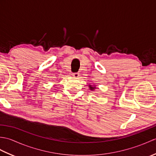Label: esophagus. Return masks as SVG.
I'll use <instances>...</instances> for the list:
<instances>
[{
	"instance_id": "obj_1",
	"label": "esophagus",
	"mask_w": 156,
	"mask_h": 156,
	"mask_svg": "<svg viewBox=\"0 0 156 156\" xmlns=\"http://www.w3.org/2000/svg\"><path fill=\"white\" fill-rule=\"evenodd\" d=\"M72 76H74V77H75V78H78V77H79V73H78V72H76V73H73L72 74Z\"/></svg>"
}]
</instances>
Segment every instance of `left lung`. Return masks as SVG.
Here are the masks:
<instances>
[{"instance_id": "8db88e82", "label": "left lung", "mask_w": 156, "mask_h": 156, "mask_svg": "<svg viewBox=\"0 0 156 156\" xmlns=\"http://www.w3.org/2000/svg\"><path fill=\"white\" fill-rule=\"evenodd\" d=\"M90 90H93L94 88H95L94 87H91V85H90Z\"/></svg>"}]
</instances>
